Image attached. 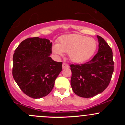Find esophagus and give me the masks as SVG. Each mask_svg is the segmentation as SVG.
<instances>
[{"mask_svg": "<svg viewBox=\"0 0 125 125\" xmlns=\"http://www.w3.org/2000/svg\"><path fill=\"white\" fill-rule=\"evenodd\" d=\"M69 67V66L67 65L66 63H63V65H62L63 69L67 68V67Z\"/></svg>", "mask_w": 125, "mask_h": 125, "instance_id": "esophagus-1", "label": "esophagus"}]
</instances>
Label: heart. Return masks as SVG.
I'll return each instance as SVG.
<instances>
[{"label":"heart","mask_w":125,"mask_h":125,"mask_svg":"<svg viewBox=\"0 0 125 125\" xmlns=\"http://www.w3.org/2000/svg\"><path fill=\"white\" fill-rule=\"evenodd\" d=\"M97 49V42L92 38L79 34H69L60 36L58 44H53L52 51L57 56L68 53L72 62H83L94 55Z\"/></svg>","instance_id":"heart-1"}]
</instances>
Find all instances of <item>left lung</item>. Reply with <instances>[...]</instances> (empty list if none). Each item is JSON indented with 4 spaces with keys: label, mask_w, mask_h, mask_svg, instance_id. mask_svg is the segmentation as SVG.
Returning a JSON list of instances; mask_svg holds the SVG:
<instances>
[{
    "label": "left lung",
    "mask_w": 125,
    "mask_h": 125,
    "mask_svg": "<svg viewBox=\"0 0 125 125\" xmlns=\"http://www.w3.org/2000/svg\"><path fill=\"white\" fill-rule=\"evenodd\" d=\"M97 54L87 63L71 64V84L72 90L82 97H94L104 91L113 72L112 51L104 39L97 36Z\"/></svg>",
    "instance_id": "8db88e82"
}]
</instances>
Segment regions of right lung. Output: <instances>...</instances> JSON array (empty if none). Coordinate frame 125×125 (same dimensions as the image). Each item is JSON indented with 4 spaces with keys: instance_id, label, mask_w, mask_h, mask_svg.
<instances>
[{
    "instance_id": "add662e5",
    "label": "right lung",
    "mask_w": 125,
    "mask_h": 125,
    "mask_svg": "<svg viewBox=\"0 0 125 125\" xmlns=\"http://www.w3.org/2000/svg\"><path fill=\"white\" fill-rule=\"evenodd\" d=\"M52 42L48 39L28 38L20 43L13 57V76L20 89L28 96L40 99L53 88L62 70V62L50 57Z\"/></svg>"
}]
</instances>
